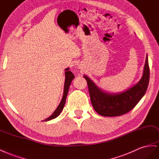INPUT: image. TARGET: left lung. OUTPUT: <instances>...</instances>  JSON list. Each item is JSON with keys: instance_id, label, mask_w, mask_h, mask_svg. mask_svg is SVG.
Segmentation results:
<instances>
[{"instance_id": "8db88e82", "label": "left lung", "mask_w": 159, "mask_h": 159, "mask_svg": "<svg viewBox=\"0 0 159 159\" xmlns=\"http://www.w3.org/2000/svg\"><path fill=\"white\" fill-rule=\"evenodd\" d=\"M88 84L92 105L102 116L114 117L131 111L145 94L149 81V66L147 55L144 70L138 83L120 93H107L97 86L88 76L84 75Z\"/></svg>"}]
</instances>
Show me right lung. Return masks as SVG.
Instances as JSON below:
<instances>
[{
	"label": "right lung",
	"instance_id": "1",
	"mask_svg": "<svg viewBox=\"0 0 159 159\" xmlns=\"http://www.w3.org/2000/svg\"><path fill=\"white\" fill-rule=\"evenodd\" d=\"M69 68L65 69V85H64V92H63V98L61 99V101L60 102V104H59L58 107H57V109L55 110V111L52 114V116H50L49 117H48L47 119H45L44 121H49V120H52L53 119H55L57 117L62 111L63 109L65 104V101L66 98V96H67L68 94V91L69 89V86L70 85L71 82H72L73 79L75 78L74 75L72 73L70 70H69Z\"/></svg>",
	"mask_w": 159,
	"mask_h": 159
}]
</instances>
